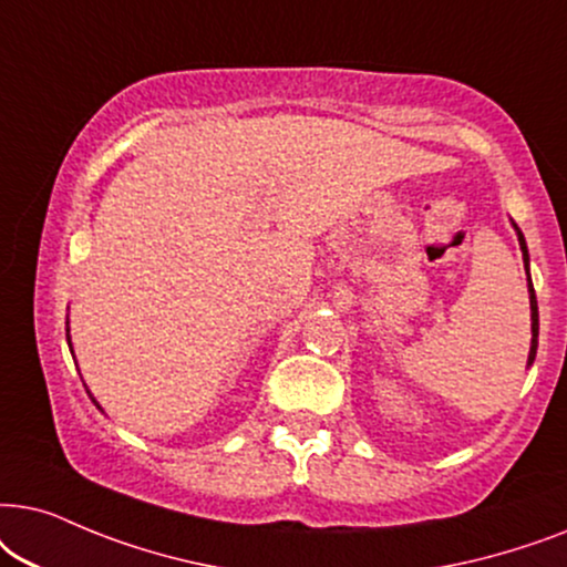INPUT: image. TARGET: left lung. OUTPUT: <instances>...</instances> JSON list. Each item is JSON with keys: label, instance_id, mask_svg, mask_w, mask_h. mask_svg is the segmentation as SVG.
I'll return each instance as SVG.
<instances>
[{"label": "left lung", "instance_id": "1", "mask_svg": "<svg viewBox=\"0 0 567 567\" xmlns=\"http://www.w3.org/2000/svg\"><path fill=\"white\" fill-rule=\"evenodd\" d=\"M513 228H516V236H518L520 254H524V269H526V277H529V248H526L524 233L518 230V225H516V223H513ZM526 282H529V306H532V350H529V362H526V365H532L534 358H537V344H539V308H537V296H534V285H532V277L526 279Z\"/></svg>", "mask_w": 567, "mask_h": 567}]
</instances>
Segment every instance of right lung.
<instances>
[{
	"instance_id": "1",
	"label": "right lung",
	"mask_w": 567,
	"mask_h": 567,
	"mask_svg": "<svg viewBox=\"0 0 567 567\" xmlns=\"http://www.w3.org/2000/svg\"><path fill=\"white\" fill-rule=\"evenodd\" d=\"M66 323H70V321H66ZM66 342H70V329H66ZM87 394H90V391H87ZM90 399H93V396H90ZM93 404L97 406V410H101V404H97V402H95V399H93Z\"/></svg>"
}]
</instances>
